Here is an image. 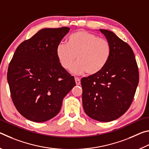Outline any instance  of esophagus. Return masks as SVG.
Wrapping results in <instances>:
<instances>
[{
	"label": "esophagus",
	"instance_id": "34e87169",
	"mask_svg": "<svg viewBox=\"0 0 149 149\" xmlns=\"http://www.w3.org/2000/svg\"><path fill=\"white\" fill-rule=\"evenodd\" d=\"M75 84H76L77 85H79L81 84V81L79 77H75Z\"/></svg>",
	"mask_w": 149,
	"mask_h": 149
}]
</instances>
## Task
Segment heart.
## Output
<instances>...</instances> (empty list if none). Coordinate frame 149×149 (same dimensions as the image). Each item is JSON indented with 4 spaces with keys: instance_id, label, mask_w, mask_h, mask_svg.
Segmentation results:
<instances>
[{
    "instance_id": "heart-1",
    "label": "heart",
    "mask_w": 149,
    "mask_h": 149,
    "mask_svg": "<svg viewBox=\"0 0 149 149\" xmlns=\"http://www.w3.org/2000/svg\"><path fill=\"white\" fill-rule=\"evenodd\" d=\"M56 55L60 65L65 70L72 67L75 74L87 72L91 75L99 74L104 68L111 55V45L107 39L84 30L73 33L68 37L66 44H60Z\"/></svg>"
}]
</instances>
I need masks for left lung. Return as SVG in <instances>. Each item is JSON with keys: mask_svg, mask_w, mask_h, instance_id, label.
Wrapping results in <instances>:
<instances>
[{"mask_svg": "<svg viewBox=\"0 0 149 149\" xmlns=\"http://www.w3.org/2000/svg\"><path fill=\"white\" fill-rule=\"evenodd\" d=\"M111 45V55L99 74L81 80L85 112L100 122H111L132 104L139 84V70L132 48L114 33L99 29Z\"/></svg>", "mask_w": 149, "mask_h": 149, "instance_id": "1", "label": "left lung"}]
</instances>
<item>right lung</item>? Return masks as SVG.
<instances>
[{
	"mask_svg": "<svg viewBox=\"0 0 149 149\" xmlns=\"http://www.w3.org/2000/svg\"><path fill=\"white\" fill-rule=\"evenodd\" d=\"M70 28H44L22 42L10 63L7 80L12 101L27 120L43 122L58 114L74 77L63 68L56 49Z\"/></svg>",
	"mask_w": 149,
	"mask_h": 149,
	"instance_id": "add662e5",
	"label": "right lung"
}]
</instances>
